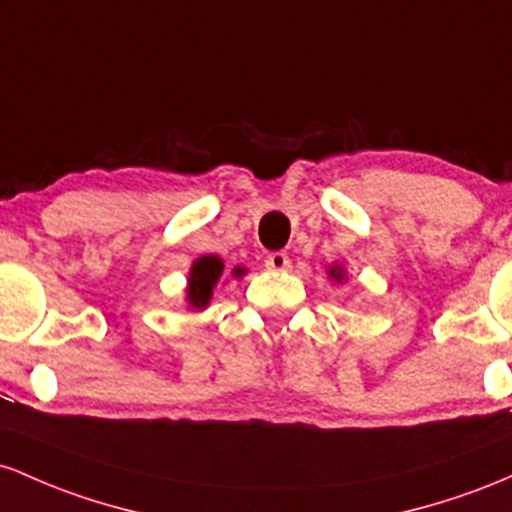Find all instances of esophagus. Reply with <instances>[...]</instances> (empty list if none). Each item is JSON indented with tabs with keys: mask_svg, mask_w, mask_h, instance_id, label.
<instances>
[{
	"mask_svg": "<svg viewBox=\"0 0 512 512\" xmlns=\"http://www.w3.org/2000/svg\"><path fill=\"white\" fill-rule=\"evenodd\" d=\"M290 256L285 251H273V254L266 256V268L268 271H287L290 268Z\"/></svg>",
	"mask_w": 512,
	"mask_h": 512,
	"instance_id": "1",
	"label": "esophagus"
}]
</instances>
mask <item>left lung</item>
Returning <instances> with one entry per match:
<instances>
[{"label": "left lung", "instance_id": "8db88e82", "mask_svg": "<svg viewBox=\"0 0 512 512\" xmlns=\"http://www.w3.org/2000/svg\"><path fill=\"white\" fill-rule=\"evenodd\" d=\"M331 275H333V278H338V280H341V273H336V271H331Z\"/></svg>", "mask_w": 512, "mask_h": 512}]
</instances>
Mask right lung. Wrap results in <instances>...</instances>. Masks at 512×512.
I'll return each mask as SVG.
<instances>
[{
  "label": "right lung",
  "instance_id": "1",
  "mask_svg": "<svg viewBox=\"0 0 512 512\" xmlns=\"http://www.w3.org/2000/svg\"><path fill=\"white\" fill-rule=\"evenodd\" d=\"M222 275V261L217 256H203L195 261L193 271H191V285H188V302L193 307H205L212 295V287H215L217 280ZM234 275H241V271L237 268Z\"/></svg>",
  "mask_w": 512,
  "mask_h": 512
}]
</instances>
